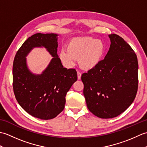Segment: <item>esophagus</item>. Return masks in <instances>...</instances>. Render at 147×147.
<instances>
[{
	"label": "esophagus",
	"instance_id": "34e87169",
	"mask_svg": "<svg viewBox=\"0 0 147 147\" xmlns=\"http://www.w3.org/2000/svg\"><path fill=\"white\" fill-rule=\"evenodd\" d=\"M77 75H78V79L80 80L81 79V76H82V73H81L80 71H78L77 72Z\"/></svg>",
	"mask_w": 147,
	"mask_h": 147
}]
</instances>
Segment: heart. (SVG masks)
<instances>
[{"instance_id":"obj_1","label":"heart","mask_w":147,"mask_h":147,"mask_svg":"<svg viewBox=\"0 0 147 147\" xmlns=\"http://www.w3.org/2000/svg\"><path fill=\"white\" fill-rule=\"evenodd\" d=\"M105 51V45L102 40L90 36H78L67 42L66 50H61L59 57L65 66H72L76 59H79L81 67L90 69L100 63Z\"/></svg>"}]
</instances>
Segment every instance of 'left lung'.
Wrapping results in <instances>:
<instances>
[{
  "mask_svg": "<svg viewBox=\"0 0 147 147\" xmlns=\"http://www.w3.org/2000/svg\"><path fill=\"white\" fill-rule=\"evenodd\" d=\"M105 58L82 74L83 95L89 111L98 117H117L135 100L138 87V63L131 46L116 34L109 35Z\"/></svg>",
  "mask_w": 147,
  "mask_h": 147,
  "instance_id": "8db88e82",
  "label": "left lung"
}]
</instances>
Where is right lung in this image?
<instances>
[{"label": "right lung", "instance_id": "obj_1", "mask_svg": "<svg viewBox=\"0 0 147 147\" xmlns=\"http://www.w3.org/2000/svg\"><path fill=\"white\" fill-rule=\"evenodd\" d=\"M57 35L36 33L19 49L13 62L12 86L15 97L29 114L41 119H51L64 110L66 93L77 81L74 69L63 67L57 52ZM45 46L53 57L40 76L27 69L25 57L35 46Z\"/></svg>", "mask_w": 147, "mask_h": 147}]
</instances>
